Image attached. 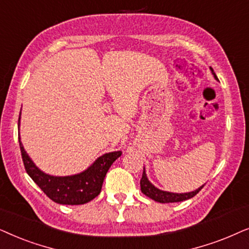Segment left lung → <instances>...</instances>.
I'll list each match as a JSON object with an SVG mask.
<instances>
[{
  "instance_id": "obj_1",
  "label": "left lung",
  "mask_w": 249,
  "mask_h": 249,
  "mask_svg": "<svg viewBox=\"0 0 249 249\" xmlns=\"http://www.w3.org/2000/svg\"><path fill=\"white\" fill-rule=\"evenodd\" d=\"M213 72L214 77L217 79L216 75H215L214 71ZM140 185H141V191L142 194H144L145 196H148L151 199H154L155 201H158V203H178V201H183L187 199H190V198L195 197L196 195L199 192L201 189L204 188V185H201L199 189L197 190L192 191V192H188V194H172V192H167V191H161L159 189L155 188L150 182L148 181L147 177H145V172L143 168V173H142V178L140 180Z\"/></svg>"
}]
</instances>
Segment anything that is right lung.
Instances as JSON below:
<instances>
[{
    "label": "right lung",
    "instance_id": "right-lung-1",
    "mask_svg": "<svg viewBox=\"0 0 249 249\" xmlns=\"http://www.w3.org/2000/svg\"><path fill=\"white\" fill-rule=\"evenodd\" d=\"M19 145H20L25 170L29 177L50 199L62 205H83L94 199L101 192L102 183L109 167L122 155V151L109 152L99 157L93 165L83 173L71 177L58 178L44 174L35 166L24 150L20 138H19Z\"/></svg>",
    "mask_w": 249,
    "mask_h": 249
}]
</instances>
